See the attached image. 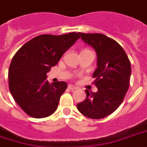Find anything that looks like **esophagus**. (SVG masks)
Wrapping results in <instances>:
<instances>
[{"label": "esophagus", "mask_w": 147, "mask_h": 147, "mask_svg": "<svg viewBox=\"0 0 147 147\" xmlns=\"http://www.w3.org/2000/svg\"><path fill=\"white\" fill-rule=\"evenodd\" d=\"M68 88H69V89L72 90V91H73V90L77 89V87H76V86H74V85H69Z\"/></svg>", "instance_id": "esophagus-1"}]
</instances>
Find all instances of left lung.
Returning <instances> with one entry per match:
<instances>
[{
  "label": "left lung",
  "mask_w": 147,
  "mask_h": 147,
  "mask_svg": "<svg viewBox=\"0 0 147 147\" xmlns=\"http://www.w3.org/2000/svg\"><path fill=\"white\" fill-rule=\"evenodd\" d=\"M82 40L92 46L98 55V68L93 74L97 92L85 90L86 98L78 103L80 113L92 119H101L113 113L123 102L130 85L131 68L121 45L100 33H79Z\"/></svg>",
  "instance_id": "1"
}]
</instances>
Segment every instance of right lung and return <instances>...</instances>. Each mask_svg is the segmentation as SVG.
Instances as JSON below:
<instances>
[{
    "mask_svg": "<svg viewBox=\"0 0 147 147\" xmlns=\"http://www.w3.org/2000/svg\"><path fill=\"white\" fill-rule=\"evenodd\" d=\"M80 38L77 33L43 34L33 38L13 55L8 71L9 89L17 105L29 116L43 118L57 109L65 82L47 80V73Z\"/></svg>",
    "mask_w": 147,
    "mask_h": 147,
    "instance_id": "add662e5",
    "label": "right lung"
}]
</instances>
